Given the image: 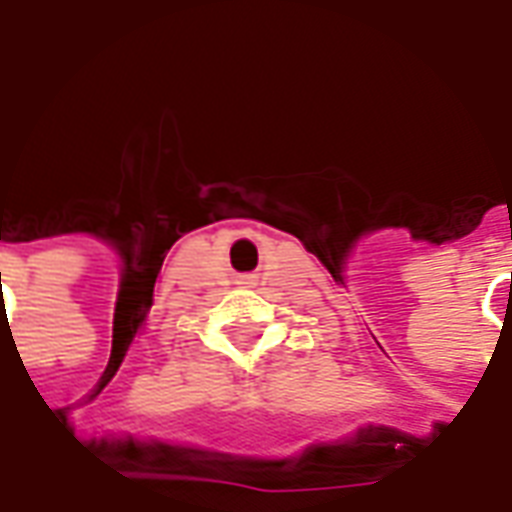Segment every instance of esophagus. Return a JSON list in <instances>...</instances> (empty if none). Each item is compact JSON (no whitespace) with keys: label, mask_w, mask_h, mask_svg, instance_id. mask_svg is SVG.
<instances>
[{"label":"esophagus","mask_w":512,"mask_h":512,"mask_svg":"<svg viewBox=\"0 0 512 512\" xmlns=\"http://www.w3.org/2000/svg\"><path fill=\"white\" fill-rule=\"evenodd\" d=\"M241 285H249V282H241Z\"/></svg>","instance_id":"esophagus-1"}]
</instances>
